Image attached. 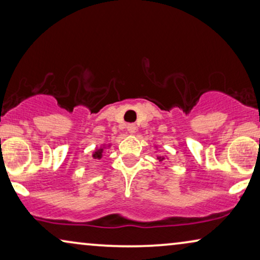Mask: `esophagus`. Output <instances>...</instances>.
Here are the masks:
<instances>
[{"label": "esophagus", "mask_w": 260, "mask_h": 260, "mask_svg": "<svg viewBox=\"0 0 260 260\" xmlns=\"http://www.w3.org/2000/svg\"><path fill=\"white\" fill-rule=\"evenodd\" d=\"M126 130L129 134H135V131H136V125H135V124H127Z\"/></svg>", "instance_id": "obj_1"}]
</instances>
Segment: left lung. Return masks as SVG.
Returning a JSON list of instances; mask_svg holds the SVG:
<instances>
[{
    "label": "left lung",
    "mask_w": 260,
    "mask_h": 260,
    "mask_svg": "<svg viewBox=\"0 0 260 260\" xmlns=\"http://www.w3.org/2000/svg\"><path fill=\"white\" fill-rule=\"evenodd\" d=\"M158 159H159V161H163V159H165V157H157Z\"/></svg>",
    "instance_id": "8db88e82"
}]
</instances>
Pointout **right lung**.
<instances>
[{
  "mask_svg": "<svg viewBox=\"0 0 260 260\" xmlns=\"http://www.w3.org/2000/svg\"><path fill=\"white\" fill-rule=\"evenodd\" d=\"M102 156H103V148H99V149H95V151L93 152V155H92V157L99 159L102 158Z\"/></svg>",
  "mask_w": 260,
  "mask_h": 260,
  "instance_id": "right-lung-1",
  "label": "right lung"
}]
</instances>
